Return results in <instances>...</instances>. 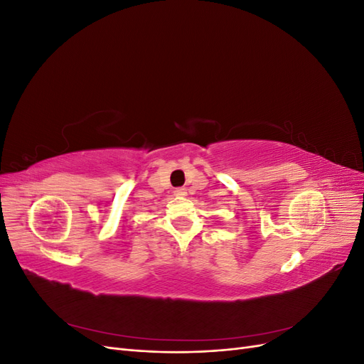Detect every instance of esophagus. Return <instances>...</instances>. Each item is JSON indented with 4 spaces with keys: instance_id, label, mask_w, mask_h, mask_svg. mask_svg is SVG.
Instances as JSON below:
<instances>
[{
    "instance_id": "obj_1",
    "label": "esophagus",
    "mask_w": 364,
    "mask_h": 364,
    "mask_svg": "<svg viewBox=\"0 0 364 364\" xmlns=\"http://www.w3.org/2000/svg\"><path fill=\"white\" fill-rule=\"evenodd\" d=\"M174 196L185 197V196H186V190H185V188H176V190H174Z\"/></svg>"
}]
</instances>
